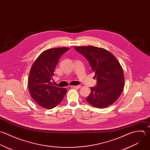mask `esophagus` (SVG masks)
<instances>
[{
  "label": "esophagus",
  "mask_w": 150,
  "mask_h": 150,
  "mask_svg": "<svg viewBox=\"0 0 150 150\" xmlns=\"http://www.w3.org/2000/svg\"><path fill=\"white\" fill-rule=\"evenodd\" d=\"M71 88H77V89H79L81 88V85H77V86H71Z\"/></svg>",
  "instance_id": "obj_1"
}]
</instances>
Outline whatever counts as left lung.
Wrapping results in <instances>:
<instances>
[{"label":"left lung","instance_id":"8db88e82","mask_svg":"<svg viewBox=\"0 0 150 150\" xmlns=\"http://www.w3.org/2000/svg\"><path fill=\"white\" fill-rule=\"evenodd\" d=\"M88 60L98 83L91 88L87 102L97 108L112 105L120 96L125 85L123 68L117 58L109 51L94 46L74 47Z\"/></svg>","mask_w":150,"mask_h":150}]
</instances>
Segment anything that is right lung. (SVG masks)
I'll use <instances>...</instances> for the list:
<instances>
[{
  "label": "right lung",
  "instance_id": "add662e5",
  "mask_svg": "<svg viewBox=\"0 0 150 150\" xmlns=\"http://www.w3.org/2000/svg\"><path fill=\"white\" fill-rule=\"evenodd\" d=\"M67 47L48 49L43 51L33 64L28 76V87L33 99L40 106L51 109L62 100L67 91L51 82L61 56L69 50Z\"/></svg>",
  "mask_w": 150,
  "mask_h": 150
}]
</instances>
